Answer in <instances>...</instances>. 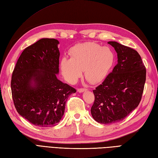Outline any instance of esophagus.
I'll return each instance as SVG.
<instances>
[{
  "label": "esophagus",
  "mask_w": 158,
  "mask_h": 158,
  "mask_svg": "<svg viewBox=\"0 0 158 158\" xmlns=\"http://www.w3.org/2000/svg\"><path fill=\"white\" fill-rule=\"evenodd\" d=\"M86 90H87V89H85V88H78L77 89V91L79 93H81V92H83V91H86Z\"/></svg>",
  "instance_id": "esophagus-1"
}]
</instances>
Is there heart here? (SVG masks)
<instances>
[{
  "label": "heart",
  "mask_w": 158,
  "mask_h": 158,
  "mask_svg": "<svg viewBox=\"0 0 158 158\" xmlns=\"http://www.w3.org/2000/svg\"><path fill=\"white\" fill-rule=\"evenodd\" d=\"M71 58L60 61L62 73L68 82L74 83L84 71L85 79L91 83L104 80L113 67L115 55L109 47L94 42L75 45L70 50Z\"/></svg>",
  "instance_id": "obj_1"
}]
</instances>
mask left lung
I'll return each instance as SVG.
<instances>
[{
	"instance_id": "1",
	"label": "left lung",
	"mask_w": 158,
	"mask_h": 158,
	"mask_svg": "<svg viewBox=\"0 0 158 158\" xmlns=\"http://www.w3.org/2000/svg\"><path fill=\"white\" fill-rule=\"evenodd\" d=\"M118 63L104 81L93 90L95 96L91 113L101 124H112L124 119L140 103L146 80V69L136 50L116 42Z\"/></svg>"
}]
</instances>
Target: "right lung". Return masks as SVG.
<instances>
[{
  "label": "right lung",
  "instance_id": "right-lung-1",
  "mask_svg": "<svg viewBox=\"0 0 158 158\" xmlns=\"http://www.w3.org/2000/svg\"><path fill=\"white\" fill-rule=\"evenodd\" d=\"M59 42L42 38L22 52L13 71L11 87L17 112L40 127L56 125L75 88L56 77L59 72Z\"/></svg>",
  "mask_w": 158,
  "mask_h": 158
}]
</instances>
